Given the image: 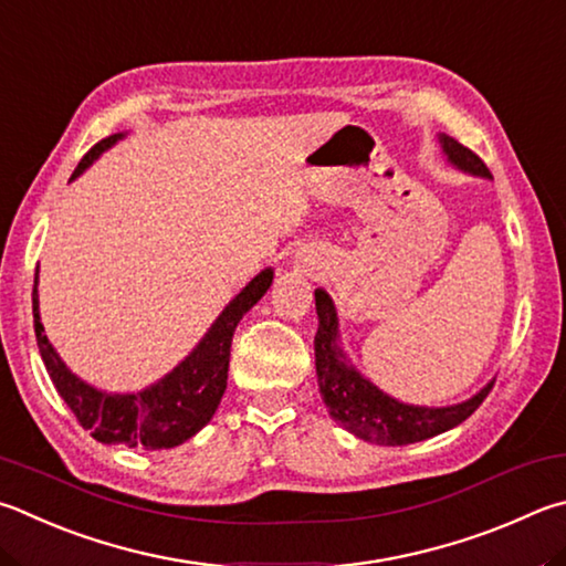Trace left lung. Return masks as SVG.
<instances>
[{"label":"left lung","mask_w":566,"mask_h":566,"mask_svg":"<svg viewBox=\"0 0 566 566\" xmlns=\"http://www.w3.org/2000/svg\"><path fill=\"white\" fill-rule=\"evenodd\" d=\"M440 140H443L448 158L458 168L475 172V176H492L482 158L462 146V143L448 136ZM314 296L318 316V328L314 336L318 390H322L328 416L356 438H364L376 446L418 443V440L446 433V430L455 428L462 420L470 418L492 390L490 384L475 398L450 408H418L398 403L396 398L386 396L384 390L368 384L364 376H358L352 366H346L342 348L336 346L338 326L334 304L324 290H316Z\"/></svg>","instance_id":"obj_1"}]
</instances>
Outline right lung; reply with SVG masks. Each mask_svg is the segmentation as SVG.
<instances>
[{"instance_id": "right-lung-1", "label": "right lung", "mask_w": 566, "mask_h": 566, "mask_svg": "<svg viewBox=\"0 0 566 566\" xmlns=\"http://www.w3.org/2000/svg\"><path fill=\"white\" fill-rule=\"evenodd\" d=\"M118 140V136H108L91 148L74 170L76 178L94 163L101 153ZM39 274V272H36ZM272 270H264L234 296L228 310L220 314L218 322L200 342V346L185 358V361L168 374L163 381L150 386L140 394L113 396L86 386L84 381L61 364L59 354L51 348L44 336V326L39 318V300L34 282V332L36 344L44 366L54 381L61 398L66 400L71 413L76 416L81 428L91 430L98 443H123L128 448L143 450H163L176 448L192 438L218 410L224 388H228V368H230V346L232 334L240 318L262 300L270 290Z\"/></svg>"}]
</instances>
